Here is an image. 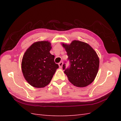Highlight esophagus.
Instances as JSON below:
<instances>
[{"instance_id": "1", "label": "esophagus", "mask_w": 121, "mask_h": 121, "mask_svg": "<svg viewBox=\"0 0 121 121\" xmlns=\"http://www.w3.org/2000/svg\"><path fill=\"white\" fill-rule=\"evenodd\" d=\"M62 65H63V62H60V63H59V68H61L62 67Z\"/></svg>"}]
</instances>
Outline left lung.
<instances>
[{
	"mask_svg": "<svg viewBox=\"0 0 121 121\" xmlns=\"http://www.w3.org/2000/svg\"><path fill=\"white\" fill-rule=\"evenodd\" d=\"M70 61V67L63 70L69 81L74 86L84 87L91 84L98 71L99 59L96 51L88 43L73 40L70 45L62 43Z\"/></svg>",
	"mask_w": 121,
	"mask_h": 121,
	"instance_id": "1",
	"label": "left lung"
}]
</instances>
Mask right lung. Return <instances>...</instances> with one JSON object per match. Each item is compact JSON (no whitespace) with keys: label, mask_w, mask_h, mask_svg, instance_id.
I'll use <instances>...</instances> for the list:
<instances>
[{"label":"right lung","mask_w":121,"mask_h":121,"mask_svg":"<svg viewBox=\"0 0 121 121\" xmlns=\"http://www.w3.org/2000/svg\"><path fill=\"white\" fill-rule=\"evenodd\" d=\"M51 43L40 41L33 43L23 56L21 68L23 76L30 85L43 88L49 84L59 65L50 53Z\"/></svg>","instance_id":"right-lung-1"}]
</instances>
